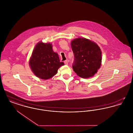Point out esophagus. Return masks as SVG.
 Returning a JSON list of instances; mask_svg holds the SVG:
<instances>
[{"label": "esophagus", "mask_w": 133, "mask_h": 133, "mask_svg": "<svg viewBox=\"0 0 133 133\" xmlns=\"http://www.w3.org/2000/svg\"><path fill=\"white\" fill-rule=\"evenodd\" d=\"M64 62L65 64H66V65H68L69 62H68V61L67 60H65V61H64Z\"/></svg>", "instance_id": "esophagus-1"}]
</instances>
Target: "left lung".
Returning <instances> with one entry per match:
<instances>
[{
    "mask_svg": "<svg viewBox=\"0 0 133 133\" xmlns=\"http://www.w3.org/2000/svg\"><path fill=\"white\" fill-rule=\"evenodd\" d=\"M71 46L74 55V71L83 78L94 76L101 65L100 47L94 41L81 37L73 40Z\"/></svg>",
    "mask_w": 133,
    "mask_h": 133,
    "instance_id": "obj_1",
    "label": "left lung"
}]
</instances>
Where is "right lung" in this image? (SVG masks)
<instances>
[{"mask_svg": "<svg viewBox=\"0 0 133 133\" xmlns=\"http://www.w3.org/2000/svg\"><path fill=\"white\" fill-rule=\"evenodd\" d=\"M64 65L60 62L57 53L54 52L50 42H38L32 53L29 65L34 74L38 78L47 80L57 73L58 69Z\"/></svg>", "mask_w": 133, "mask_h": 133, "instance_id": "add662e5", "label": "right lung"}]
</instances>
